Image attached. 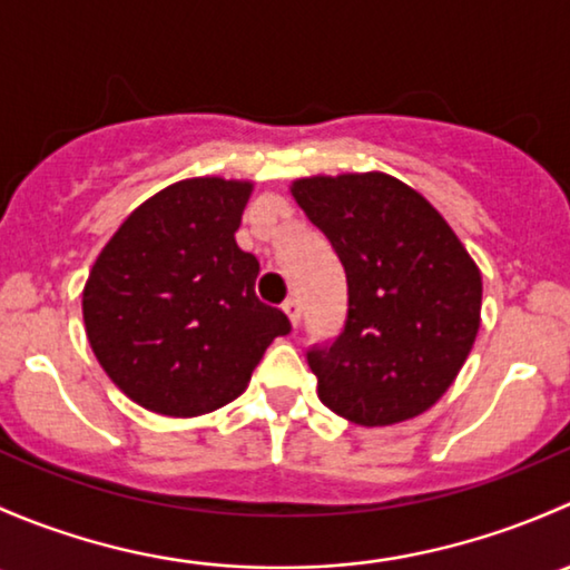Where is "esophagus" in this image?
Wrapping results in <instances>:
<instances>
[{"instance_id":"esophagus-1","label":"esophagus","mask_w":570,"mask_h":570,"mask_svg":"<svg viewBox=\"0 0 570 570\" xmlns=\"http://www.w3.org/2000/svg\"><path fill=\"white\" fill-rule=\"evenodd\" d=\"M281 308H284V314L289 317L292 327H297V322H301V303H297L295 297H289V301H286Z\"/></svg>"}]
</instances>
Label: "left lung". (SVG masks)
<instances>
[{
  "instance_id": "left-lung-1",
  "label": "left lung",
  "mask_w": 570,
  "mask_h": 570,
  "mask_svg": "<svg viewBox=\"0 0 570 570\" xmlns=\"http://www.w3.org/2000/svg\"><path fill=\"white\" fill-rule=\"evenodd\" d=\"M297 206L347 275V320L306 353L322 405L364 428L441 400L480 331L482 275L428 198L386 174L297 178Z\"/></svg>"
}]
</instances>
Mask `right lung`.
Returning a JSON list of instances; mask_svg holds the SVG:
<instances>
[{"label":"right lung","instance_id":"1","mask_svg":"<svg viewBox=\"0 0 570 570\" xmlns=\"http://www.w3.org/2000/svg\"><path fill=\"white\" fill-rule=\"evenodd\" d=\"M250 181L184 178L137 206L82 292L88 342L109 381L146 411L200 416L237 400L284 312L256 297L237 245Z\"/></svg>","mask_w":570,"mask_h":570}]
</instances>
